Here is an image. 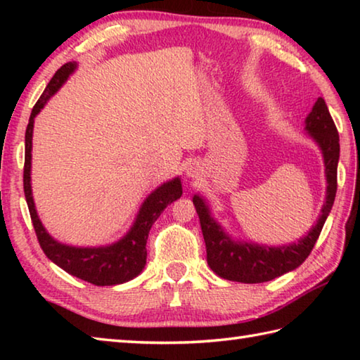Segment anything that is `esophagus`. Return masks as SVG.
Listing matches in <instances>:
<instances>
[{"label":"esophagus","mask_w":360,"mask_h":360,"mask_svg":"<svg viewBox=\"0 0 360 360\" xmlns=\"http://www.w3.org/2000/svg\"><path fill=\"white\" fill-rule=\"evenodd\" d=\"M187 174L192 176V178H197V176H198V165H195V163H193V165H191Z\"/></svg>","instance_id":"esophagus-1"}]
</instances>
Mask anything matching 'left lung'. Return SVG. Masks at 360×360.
I'll use <instances>...</instances> for the list:
<instances>
[{"instance_id": "left-lung-1", "label": "left lung", "mask_w": 360, "mask_h": 360, "mask_svg": "<svg viewBox=\"0 0 360 360\" xmlns=\"http://www.w3.org/2000/svg\"><path fill=\"white\" fill-rule=\"evenodd\" d=\"M307 130L316 139L324 154L328 186L326 203L322 206V214L318 224L295 245L268 248L231 241L224 233V230L212 221L208 206L203 200L198 195L193 197V205L200 217V227H202L206 245V260L217 276L245 284L271 281L284 273L295 270L311 254L333 206L335 195H337V167L340 158L338 130L322 98H318L314 103L313 111L307 117Z\"/></svg>"}]
</instances>
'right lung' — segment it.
<instances>
[{"label":"right lung","mask_w":360,"mask_h":360,"mask_svg":"<svg viewBox=\"0 0 360 360\" xmlns=\"http://www.w3.org/2000/svg\"><path fill=\"white\" fill-rule=\"evenodd\" d=\"M76 68L75 62L65 63L62 68L57 70L56 75L47 84V87L39 100L33 106L30 114V122L25 131V165H23V192H25L27 205L32 217L34 233L38 236L39 246L44 254L53 264L63 268L66 273L84 279L95 285H114L127 283L138 276L146 265V241H148L149 230L154 222L162 214L163 210L169 203L178 200L182 195L181 181L176 178L167 182L152 192L146 202L143 203L136 222L131 230L120 241L114 243L106 248H72L60 245L58 241L52 238L42 227L38 214H36L33 197H32V184H30V169H32V138H33V122L34 115L38 114L47 100L62 87V84L68 79Z\"/></svg>","instance_id":"add662e5"}]
</instances>
